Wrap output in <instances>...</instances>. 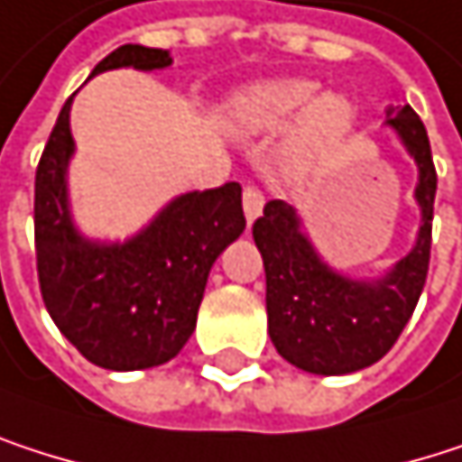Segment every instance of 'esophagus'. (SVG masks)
Here are the masks:
<instances>
[{"label": "esophagus", "mask_w": 462, "mask_h": 462, "mask_svg": "<svg viewBox=\"0 0 462 462\" xmlns=\"http://www.w3.org/2000/svg\"><path fill=\"white\" fill-rule=\"evenodd\" d=\"M263 190L258 185H245V193H242V204H245V215H247V223H253L261 212H263Z\"/></svg>", "instance_id": "1"}]
</instances>
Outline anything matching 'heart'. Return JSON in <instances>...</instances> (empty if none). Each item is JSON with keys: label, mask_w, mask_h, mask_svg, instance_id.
I'll use <instances>...</instances> for the list:
<instances>
[{"label": "heart", "mask_w": 462, "mask_h": 462, "mask_svg": "<svg viewBox=\"0 0 462 462\" xmlns=\"http://www.w3.org/2000/svg\"><path fill=\"white\" fill-rule=\"evenodd\" d=\"M312 80H274L253 86L234 97L231 123L236 131H277L299 116L285 158L293 169H310L331 155L352 131L355 113L345 97H318Z\"/></svg>", "instance_id": "b5f03b06"}]
</instances>
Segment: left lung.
<instances>
[{"label":"left lung","mask_w":462,"mask_h":462,"mask_svg":"<svg viewBox=\"0 0 462 462\" xmlns=\"http://www.w3.org/2000/svg\"><path fill=\"white\" fill-rule=\"evenodd\" d=\"M387 125L395 128L420 169L414 199L422 226L411 253L384 277L349 280L326 266L301 234L296 209L280 199L269 201L253 223V239L266 269L269 337L288 363L310 374L337 376L376 363L398 342L425 288L436 166L420 116L409 105L387 110Z\"/></svg>","instance_id":"obj_1"}]
</instances>
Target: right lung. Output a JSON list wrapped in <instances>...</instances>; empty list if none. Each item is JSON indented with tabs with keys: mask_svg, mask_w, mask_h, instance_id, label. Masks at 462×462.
Listing matches in <instances>:
<instances>
[{
	"mask_svg": "<svg viewBox=\"0 0 462 462\" xmlns=\"http://www.w3.org/2000/svg\"><path fill=\"white\" fill-rule=\"evenodd\" d=\"M161 48L120 45L94 75L134 67L163 69ZM72 97L61 107L34 177V250L42 301L59 331L91 363L136 371L171 360L196 328L199 304L217 255L245 231L242 185L193 190L123 245L80 236L69 217L67 163Z\"/></svg>",
	"mask_w": 462,
	"mask_h": 462,
	"instance_id": "add662e5",
	"label": "right lung"
}]
</instances>
